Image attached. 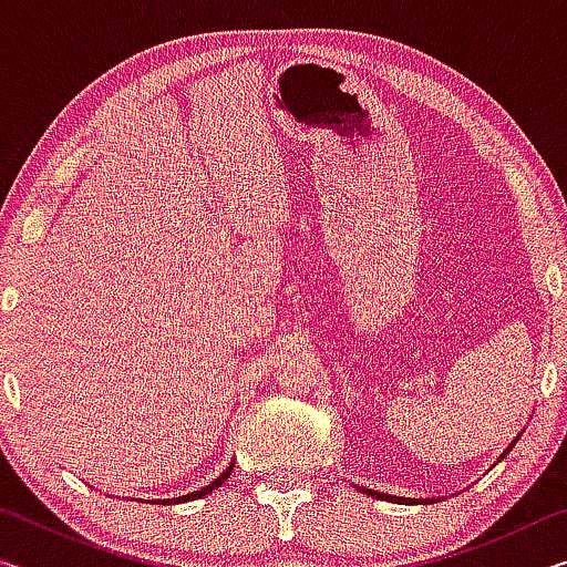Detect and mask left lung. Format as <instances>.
I'll return each mask as SVG.
<instances>
[{
    "label": "left lung",
    "mask_w": 567,
    "mask_h": 567,
    "mask_svg": "<svg viewBox=\"0 0 567 567\" xmlns=\"http://www.w3.org/2000/svg\"><path fill=\"white\" fill-rule=\"evenodd\" d=\"M370 495H375V497H388V501H395V503H408V497H405V501H402V497H392V495H382V493H372V491H370Z\"/></svg>",
    "instance_id": "left-lung-1"
}]
</instances>
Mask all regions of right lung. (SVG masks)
<instances>
[{
  "instance_id": "obj_1",
  "label": "right lung",
  "mask_w": 567,
  "mask_h": 567,
  "mask_svg": "<svg viewBox=\"0 0 567 567\" xmlns=\"http://www.w3.org/2000/svg\"><path fill=\"white\" fill-rule=\"evenodd\" d=\"M233 473V465H229L223 475H219L215 483H209L207 487H203V491H197V493H189V495H182V497H175V501H162V503H187V501H197V497H203V495H209L215 491V487H219L227 480V475Z\"/></svg>"
}]
</instances>
